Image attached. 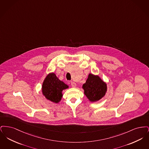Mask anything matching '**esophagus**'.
Wrapping results in <instances>:
<instances>
[{
	"label": "esophagus",
	"mask_w": 149,
	"mask_h": 149,
	"mask_svg": "<svg viewBox=\"0 0 149 149\" xmlns=\"http://www.w3.org/2000/svg\"><path fill=\"white\" fill-rule=\"evenodd\" d=\"M71 85L72 87H73V88H75L76 87V86H77V84H76V83H75V82H74V81H71Z\"/></svg>",
	"instance_id": "obj_1"
}]
</instances>
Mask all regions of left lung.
I'll list each match as a JSON object with an SVG mask.
<instances>
[{
    "instance_id": "1",
    "label": "left lung",
    "mask_w": 149,
    "mask_h": 149,
    "mask_svg": "<svg viewBox=\"0 0 149 149\" xmlns=\"http://www.w3.org/2000/svg\"><path fill=\"white\" fill-rule=\"evenodd\" d=\"M84 94L91 102L99 100L106 94V84L98 76L89 74L86 83L83 85Z\"/></svg>"
}]
</instances>
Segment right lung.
I'll return each instance as SVG.
<instances>
[{
	"label": "right lung",
	"instance_id": "add662e5",
	"mask_svg": "<svg viewBox=\"0 0 149 149\" xmlns=\"http://www.w3.org/2000/svg\"><path fill=\"white\" fill-rule=\"evenodd\" d=\"M68 88L64 82L60 80L54 73L49 74L42 84L43 94L51 102L58 103L63 97L62 91Z\"/></svg>",
	"mask_w": 149,
	"mask_h": 149
}]
</instances>
